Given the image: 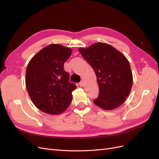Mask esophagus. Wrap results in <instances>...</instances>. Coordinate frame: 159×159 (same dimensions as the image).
I'll return each instance as SVG.
<instances>
[{"mask_svg": "<svg viewBox=\"0 0 159 159\" xmlns=\"http://www.w3.org/2000/svg\"><path fill=\"white\" fill-rule=\"evenodd\" d=\"M80 85L81 86V87H84V86L85 85V82H84V80H81V81H80Z\"/></svg>", "mask_w": 159, "mask_h": 159, "instance_id": "esophagus-1", "label": "esophagus"}]
</instances>
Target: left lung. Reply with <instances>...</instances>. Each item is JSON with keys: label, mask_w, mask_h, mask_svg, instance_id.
<instances>
[{"label": "left lung", "mask_w": 159, "mask_h": 159, "mask_svg": "<svg viewBox=\"0 0 159 159\" xmlns=\"http://www.w3.org/2000/svg\"><path fill=\"white\" fill-rule=\"evenodd\" d=\"M79 51L97 77L99 92L93 103L105 110L114 109L122 105L133 84L131 66L126 57L102 42L95 43L88 48H80Z\"/></svg>", "instance_id": "left-lung-1"}]
</instances>
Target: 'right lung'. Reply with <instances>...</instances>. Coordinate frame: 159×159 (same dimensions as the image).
<instances>
[{
    "label": "right lung",
    "mask_w": 159,
    "mask_h": 159,
    "mask_svg": "<svg viewBox=\"0 0 159 159\" xmlns=\"http://www.w3.org/2000/svg\"><path fill=\"white\" fill-rule=\"evenodd\" d=\"M69 48L60 44L46 46L34 56L26 71V86L35 106L50 115L64 112L71 103L75 84L64 68L71 54Z\"/></svg>",
    "instance_id": "1"
}]
</instances>
